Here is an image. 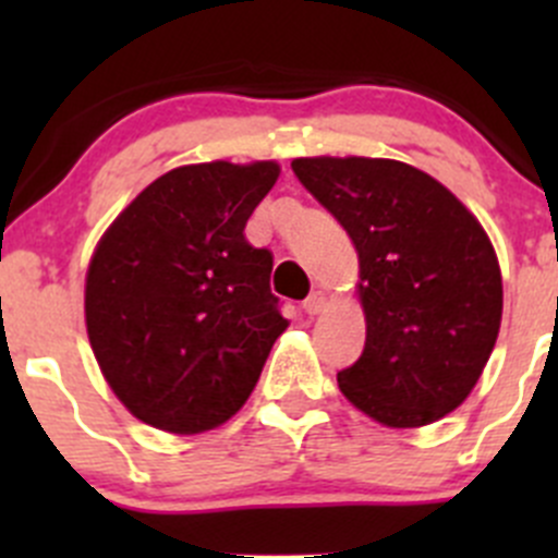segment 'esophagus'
<instances>
[{
    "label": "esophagus",
    "instance_id": "obj_1",
    "mask_svg": "<svg viewBox=\"0 0 558 558\" xmlns=\"http://www.w3.org/2000/svg\"><path fill=\"white\" fill-rule=\"evenodd\" d=\"M302 311H305L307 315H318L326 311V296L320 294V291H313L311 296H307L305 302H302Z\"/></svg>",
    "mask_w": 558,
    "mask_h": 558
}]
</instances>
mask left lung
Segmentation results:
<instances>
[{"label": "left lung", "mask_w": 558, "mask_h": 558, "mask_svg": "<svg viewBox=\"0 0 558 558\" xmlns=\"http://www.w3.org/2000/svg\"><path fill=\"white\" fill-rule=\"evenodd\" d=\"M300 183L359 253L364 351L337 384L386 426H426L481 378L502 320V275L477 218L432 174L393 159H294Z\"/></svg>", "instance_id": "8db88e82"}]
</instances>
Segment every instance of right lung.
<instances>
[{"label":"right lung","instance_id":"add662e5","mask_svg":"<svg viewBox=\"0 0 558 558\" xmlns=\"http://www.w3.org/2000/svg\"><path fill=\"white\" fill-rule=\"evenodd\" d=\"M278 174L275 161L178 167L99 240L86 275L88 340L143 424L196 435L251 397L289 326L269 291L272 253L243 234Z\"/></svg>","mask_w":558,"mask_h":558}]
</instances>
